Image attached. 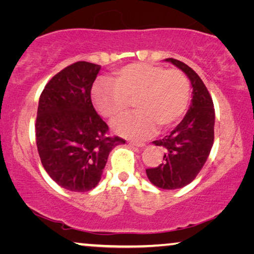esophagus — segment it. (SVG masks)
Wrapping results in <instances>:
<instances>
[{
	"label": "esophagus",
	"instance_id": "esophagus-1",
	"mask_svg": "<svg viewBox=\"0 0 254 254\" xmlns=\"http://www.w3.org/2000/svg\"><path fill=\"white\" fill-rule=\"evenodd\" d=\"M129 144L133 145V147H137V148H142L145 145V143H143V142H136V141H129Z\"/></svg>",
	"mask_w": 254,
	"mask_h": 254
}]
</instances>
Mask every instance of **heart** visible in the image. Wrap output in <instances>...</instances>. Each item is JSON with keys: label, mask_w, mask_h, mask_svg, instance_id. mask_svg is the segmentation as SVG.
<instances>
[{"label": "heart", "mask_w": 254, "mask_h": 254, "mask_svg": "<svg viewBox=\"0 0 254 254\" xmlns=\"http://www.w3.org/2000/svg\"><path fill=\"white\" fill-rule=\"evenodd\" d=\"M189 78L178 69L151 64H130L103 78L92 89V102L103 117L113 119L125 112L128 100L136 110L112 121L113 130L123 136L143 138L171 127L185 113L190 102Z\"/></svg>", "instance_id": "heart-1"}]
</instances>
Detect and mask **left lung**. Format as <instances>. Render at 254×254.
I'll list each match as a JSON object with an SVG mask.
<instances>
[{
    "label": "left lung",
    "mask_w": 254,
    "mask_h": 254,
    "mask_svg": "<svg viewBox=\"0 0 254 254\" xmlns=\"http://www.w3.org/2000/svg\"><path fill=\"white\" fill-rule=\"evenodd\" d=\"M185 72L192 84V103L180 124L169 135L152 142L164 148V157L157 168L147 169L151 184L163 190H177L192 183L203 168L214 143L215 110L208 90L192 68L169 58Z\"/></svg>",
    "instance_id": "obj_1"
}]
</instances>
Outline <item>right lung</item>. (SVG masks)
I'll return each instance as SVG.
<instances>
[{"mask_svg":"<svg viewBox=\"0 0 254 254\" xmlns=\"http://www.w3.org/2000/svg\"><path fill=\"white\" fill-rule=\"evenodd\" d=\"M100 65L75 62L41 92L36 120V141L48 176L71 192H88L98 185L111 150L125 140L110 136L109 126L96 112L91 88Z\"/></svg>","mask_w":254,"mask_h":254,"instance_id":"right-lung-1","label":"right lung"}]
</instances>
